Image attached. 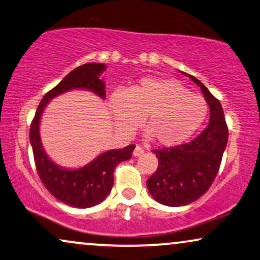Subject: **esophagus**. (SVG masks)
<instances>
[{
	"mask_svg": "<svg viewBox=\"0 0 260 260\" xmlns=\"http://www.w3.org/2000/svg\"><path fill=\"white\" fill-rule=\"evenodd\" d=\"M144 154V150L143 148H140V146H136V149L133 150V156H142Z\"/></svg>",
	"mask_w": 260,
	"mask_h": 260,
	"instance_id": "obj_1",
	"label": "esophagus"
}]
</instances>
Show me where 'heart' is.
I'll list each match as a JSON object with an SVG mask.
<instances>
[{
	"label": "heart",
	"instance_id": "b5f03b06",
	"mask_svg": "<svg viewBox=\"0 0 260 260\" xmlns=\"http://www.w3.org/2000/svg\"><path fill=\"white\" fill-rule=\"evenodd\" d=\"M111 116L121 133L129 134L143 117L145 136L156 144L173 148L187 142L205 122V98L180 82L164 77H143L109 99Z\"/></svg>",
	"mask_w": 260,
	"mask_h": 260
}]
</instances>
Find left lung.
Segmentation results:
<instances>
[{
    "label": "left lung",
    "instance_id": "obj_1",
    "mask_svg": "<svg viewBox=\"0 0 260 260\" xmlns=\"http://www.w3.org/2000/svg\"><path fill=\"white\" fill-rule=\"evenodd\" d=\"M183 74L203 93L209 106V122L190 143L154 151L158 167L146 180V186L154 200L170 207L189 205L207 191L219 171L228 144V127L219 100L201 81Z\"/></svg>",
    "mask_w": 260,
    "mask_h": 260
}]
</instances>
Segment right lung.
Listing matches in <instances>:
<instances>
[{
    "instance_id": "1",
    "label": "right lung",
    "mask_w": 260,
    "mask_h": 260,
    "mask_svg": "<svg viewBox=\"0 0 260 260\" xmlns=\"http://www.w3.org/2000/svg\"><path fill=\"white\" fill-rule=\"evenodd\" d=\"M105 64L88 62L74 69L41 100L30 128V144L34 151L37 173L46 189L59 201L76 208H89L106 199L114 185V170L117 164L132 157L136 146L102 152L87 165L67 168L55 164L47 155L40 136V123L46 106L52 99L74 89H83L105 99V82L102 74Z\"/></svg>"
}]
</instances>
